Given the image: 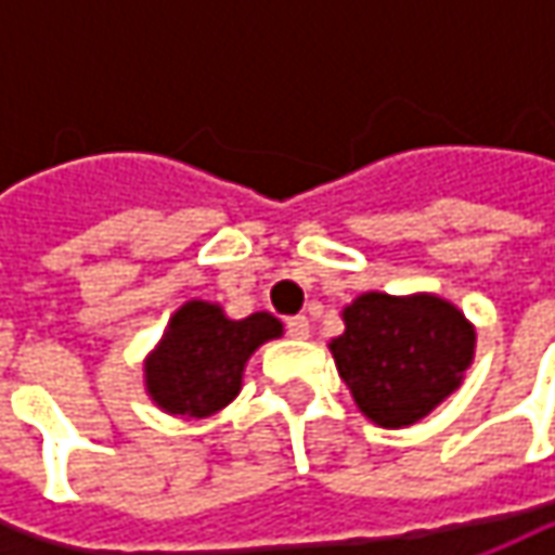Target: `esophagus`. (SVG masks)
Here are the masks:
<instances>
[{"label":"esophagus","mask_w":555,"mask_h":555,"mask_svg":"<svg viewBox=\"0 0 555 555\" xmlns=\"http://www.w3.org/2000/svg\"><path fill=\"white\" fill-rule=\"evenodd\" d=\"M309 318L306 314H296V318H287V333L293 339H306L309 336Z\"/></svg>","instance_id":"34e87169"}]
</instances>
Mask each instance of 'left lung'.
Masks as SVG:
<instances>
[{
	"label": "left lung",
	"instance_id": "left-lung-1",
	"mask_svg": "<svg viewBox=\"0 0 555 555\" xmlns=\"http://www.w3.org/2000/svg\"><path fill=\"white\" fill-rule=\"evenodd\" d=\"M346 331L331 343L336 371L358 411L383 429L433 414L476 354V327L433 293H361L343 309Z\"/></svg>",
	"mask_w": 555,
	"mask_h": 555
}]
</instances>
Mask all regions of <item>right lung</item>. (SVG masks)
Wrapping results in <instances>:
<instances>
[{"mask_svg":"<svg viewBox=\"0 0 555 555\" xmlns=\"http://www.w3.org/2000/svg\"><path fill=\"white\" fill-rule=\"evenodd\" d=\"M281 333V321L268 311L231 321L222 306L191 299L147 354L144 389L166 414L212 416L241 392L249 354Z\"/></svg>","mask_w":555,"mask_h":555,"instance_id":"1","label":"right lung"}]
</instances>
